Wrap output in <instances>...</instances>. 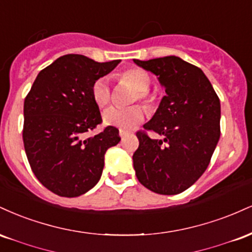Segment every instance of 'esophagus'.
I'll return each mask as SVG.
<instances>
[{
  "label": "esophagus",
  "instance_id": "obj_1",
  "mask_svg": "<svg viewBox=\"0 0 252 252\" xmlns=\"http://www.w3.org/2000/svg\"><path fill=\"white\" fill-rule=\"evenodd\" d=\"M129 134H130V132H129V131H126V130L120 129V136H121V137H122V138L126 137V136H128Z\"/></svg>",
  "mask_w": 252,
  "mask_h": 252
}]
</instances>
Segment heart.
Segmentation results:
<instances>
[{"mask_svg":"<svg viewBox=\"0 0 252 252\" xmlns=\"http://www.w3.org/2000/svg\"><path fill=\"white\" fill-rule=\"evenodd\" d=\"M121 80L123 83L129 84L132 86L137 94H136L135 100L140 99L150 106L153 103V98L148 94V90L150 88V80L149 74L146 71L141 70V68H129V70L124 71L121 74ZM91 94L94 98V103L100 108H104L111 102V90H110L109 82L106 78H99L94 83L91 89ZM146 111L142 106L134 105L129 106V108H116L112 106L104 111L103 121L106 126H117L121 129H134L143 121Z\"/></svg>","mask_w":252,"mask_h":252,"instance_id":"b5f03b06","label":"heart"}]
</instances>
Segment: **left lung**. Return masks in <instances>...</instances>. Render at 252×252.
<instances>
[{"instance_id":"obj_1","label":"left lung","mask_w":252,"mask_h":252,"mask_svg":"<svg viewBox=\"0 0 252 252\" xmlns=\"http://www.w3.org/2000/svg\"><path fill=\"white\" fill-rule=\"evenodd\" d=\"M134 63L158 77L166 96L146 130L138 131L140 146L132 155L138 181L144 187L172 195L189 189L209 166L220 137V102L200 68L170 56Z\"/></svg>"}]
</instances>
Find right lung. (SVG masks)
<instances>
[{
    "mask_svg": "<svg viewBox=\"0 0 252 252\" xmlns=\"http://www.w3.org/2000/svg\"><path fill=\"white\" fill-rule=\"evenodd\" d=\"M120 63L66 54L40 71L26 97V155L37 180L58 195L73 198L96 186L106 150L121 141L118 129L111 126L86 136L102 123L92 85Z\"/></svg>",
    "mask_w": 252,
    "mask_h": 252,
    "instance_id": "right-lung-1",
    "label": "right lung"
}]
</instances>
